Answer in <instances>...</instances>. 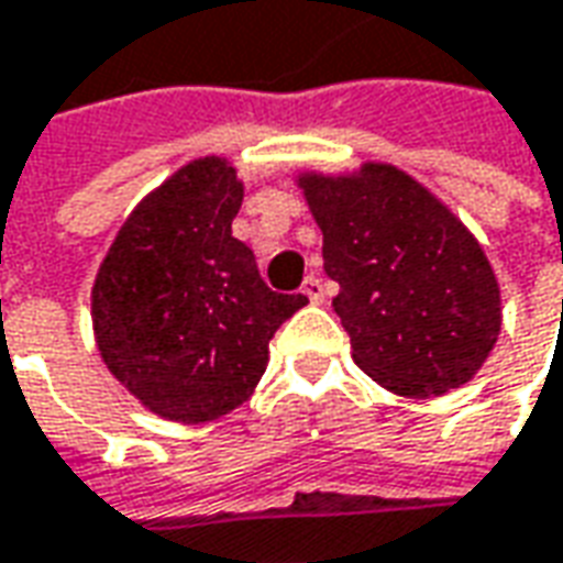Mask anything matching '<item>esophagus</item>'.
Instances as JSON below:
<instances>
[{
    "instance_id": "34e87169",
    "label": "esophagus",
    "mask_w": 563,
    "mask_h": 563,
    "mask_svg": "<svg viewBox=\"0 0 563 563\" xmlns=\"http://www.w3.org/2000/svg\"><path fill=\"white\" fill-rule=\"evenodd\" d=\"M301 292L311 298V301H323V280L317 274H308L301 283Z\"/></svg>"
}]
</instances>
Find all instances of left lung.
Wrapping results in <instances>:
<instances>
[{
    "label": "left lung",
    "instance_id": "8db88e82",
    "mask_svg": "<svg viewBox=\"0 0 563 563\" xmlns=\"http://www.w3.org/2000/svg\"><path fill=\"white\" fill-rule=\"evenodd\" d=\"M354 363L382 388L431 397L465 385L499 335V283L446 206L394 166L301 178Z\"/></svg>",
    "mask_w": 563,
    "mask_h": 563
}]
</instances>
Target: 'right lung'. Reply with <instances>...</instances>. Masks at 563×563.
<instances>
[{"instance_id": "right-lung-1", "label": "right lung", "mask_w": 563, "mask_h": 563, "mask_svg": "<svg viewBox=\"0 0 563 563\" xmlns=\"http://www.w3.org/2000/svg\"><path fill=\"white\" fill-rule=\"evenodd\" d=\"M236 172L194 159L137 206L91 289L107 369L163 419L209 422L265 376L267 342L308 298L274 292L231 233Z\"/></svg>"}]
</instances>
